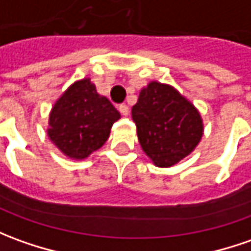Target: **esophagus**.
<instances>
[{
  "mask_svg": "<svg viewBox=\"0 0 251 251\" xmlns=\"http://www.w3.org/2000/svg\"><path fill=\"white\" fill-rule=\"evenodd\" d=\"M119 112H121L124 117H127V115H129V107H127L126 104H121V105H119Z\"/></svg>",
  "mask_w": 251,
  "mask_h": 251,
  "instance_id": "esophagus-1",
  "label": "esophagus"
}]
</instances>
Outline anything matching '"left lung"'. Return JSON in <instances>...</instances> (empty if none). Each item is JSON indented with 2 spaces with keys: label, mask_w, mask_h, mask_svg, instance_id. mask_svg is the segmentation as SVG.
Instances as JSON below:
<instances>
[{
  "label": "left lung",
  "mask_w": 251,
  "mask_h": 251,
  "mask_svg": "<svg viewBox=\"0 0 251 251\" xmlns=\"http://www.w3.org/2000/svg\"><path fill=\"white\" fill-rule=\"evenodd\" d=\"M132 118L143 151L159 168L173 166L190 155L203 134L194 104L173 86L156 81L141 89Z\"/></svg>",
  "instance_id": "obj_1"
}]
</instances>
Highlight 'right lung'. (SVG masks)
<instances>
[{
    "label": "right lung",
    "mask_w": 251,
    "mask_h": 251,
    "mask_svg": "<svg viewBox=\"0 0 251 251\" xmlns=\"http://www.w3.org/2000/svg\"><path fill=\"white\" fill-rule=\"evenodd\" d=\"M121 114L89 78L74 82L54 103L48 136L64 155L85 159L107 141Z\"/></svg>",
    "instance_id": "1"
}]
</instances>
